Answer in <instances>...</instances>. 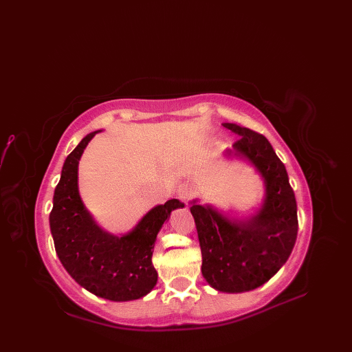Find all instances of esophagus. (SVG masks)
I'll return each mask as SVG.
<instances>
[{
	"label": "esophagus",
	"instance_id": "34e87169",
	"mask_svg": "<svg viewBox=\"0 0 352 352\" xmlns=\"http://www.w3.org/2000/svg\"><path fill=\"white\" fill-rule=\"evenodd\" d=\"M192 195H194V188L190 186V184H181L178 188V197L182 201H188L192 198Z\"/></svg>",
	"mask_w": 352,
	"mask_h": 352
}]
</instances>
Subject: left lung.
Returning <instances> with one entry per match:
<instances>
[{"label":"left lung","instance_id":"obj_1","mask_svg":"<svg viewBox=\"0 0 352 352\" xmlns=\"http://www.w3.org/2000/svg\"><path fill=\"white\" fill-rule=\"evenodd\" d=\"M223 125L239 135L226 155L250 161L265 184L263 207L248 219L228 218L197 199L191 202L202 275L217 291L234 294L261 287L287 263L297 239L298 218L285 165L270 141L250 128Z\"/></svg>","mask_w":352,"mask_h":352}]
</instances>
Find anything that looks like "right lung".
<instances>
[{"mask_svg":"<svg viewBox=\"0 0 352 352\" xmlns=\"http://www.w3.org/2000/svg\"><path fill=\"white\" fill-rule=\"evenodd\" d=\"M97 133L84 137L65 158L54 191L50 228L61 264L81 287L109 301H133L155 287L158 274L151 258L157 234L171 211L184 204L170 199L154 207L122 236L98 227L78 192V161Z\"/></svg>","mask_w":352,"mask_h":352,"instance_id":"obj_1","label":"right lung"}]
</instances>
